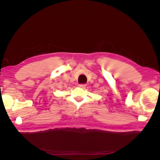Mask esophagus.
<instances>
[{"instance_id":"34e87169","label":"esophagus","mask_w":160,"mask_h":160,"mask_svg":"<svg viewBox=\"0 0 160 160\" xmlns=\"http://www.w3.org/2000/svg\"><path fill=\"white\" fill-rule=\"evenodd\" d=\"M78 87H80V88H82V89H84V88L86 87V84H78Z\"/></svg>"}]
</instances>
